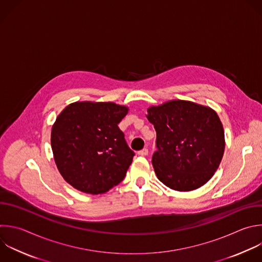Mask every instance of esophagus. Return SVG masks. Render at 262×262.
Returning a JSON list of instances; mask_svg holds the SVG:
<instances>
[{"label":"esophagus","instance_id":"1","mask_svg":"<svg viewBox=\"0 0 262 262\" xmlns=\"http://www.w3.org/2000/svg\"><path fill=\"white\" fill-rule=\"evenodd\" d=\"M138 154H139V155H141V156H145V155H147V154H148V149H147V148H144V149L140 150V151L138 152Z\"/></svg>","mask_w":262,"mask_h":262}]
</instances>
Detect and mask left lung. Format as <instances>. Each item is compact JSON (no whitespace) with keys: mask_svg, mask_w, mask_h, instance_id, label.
Returning a JSON list of instances; mask_svg holds the SVG:
<instances>
[{"mask_svg":"<svg viewBox=\"0 0 262 262\" xmlns=\"http://www.w3.org/2000/svg\"><path fill=\"white\" fill-rule=\"evenodd\" d=\"M146 117L156 130L152 156L160 182L177 191L205 185L222 160L225 138L221 120L210 107L172 100L151 106Z\"/></svg>","mask_w":262,"mask_h":262,"instance_id":"8db88e82","label":"left lung"}]
</instances>
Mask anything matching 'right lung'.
<instances>
[{
	"label": "right lung",
	"instance_id": "right-lung-1",
	"mask_svg": "<svg viewBox=\"0 0 262 262\" xmlns=\"http://www.w3.org/2000/svg\"><path fill=\"white\" fill-rule=\"evenodd\" d=\"M128 107L112 102H75L51 128L53 158L62 178L75 189L102 194L118 185L133 161L118 123Z\"/></svg>",
	"mask_w": 262,
	"mask_h": 262
}]
</instances>
